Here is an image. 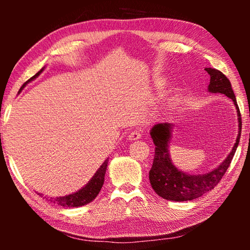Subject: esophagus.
<instances>
[{
  "mask_svg": "<svg viewBox=\"0 0 250 250\" xmlns=\"http://www.w3.org/2000/svg\"><path fill=\"white\" fill-rule=\"evenodd\" d=\"M141 137H142L141 130H133L131 131L130 134L128 135V139L130 141H133V140H139V139H141Z\"/></svg>",
  "mask_w": 250,
  "mask_h": 250,
  "instance_id": "obj_1",
  "label": "esophagus"
}]
</instances>
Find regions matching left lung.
I'll list each match as a JSON object with an SVG mask.
<instances>
[{
	"label": "left lung",
	"mask_w": 250,
	"mask_h": 250,
	"mask_svg": "<svg viewBox=\"0 0 250 250\" xmlns=\"http://www.w3.org/2000/svg\"><path fill=\"white\" fill-rule=\"evenodd\" d=\"M205 70L210 76L208 91L214 92V94L219 92L234 101L237 112H238L239 122L237 140L229 155L214 171L206 173V174L188 175L177 170L172 164L170 156H168L167 146L171 137V125L167 124H159L154 125L151 130V138L153 139L155 151L153 166L149 172V179L155 193L166 200L176 202L192 201L213 189L222 180L227 168L229 167L237 146H238L240 132H242V116H240L239 108L236 103L234 90L231 89V83L222 71L215 68H205Z\"/></svg>",
	"instance_id": "1"
}]
</instances>
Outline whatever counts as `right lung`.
Masks as SVG:
<instances>
[{
	"mask_svg": "<svg viewBox=\"0 0 250 250\" xmlns=\"http://www.w3.org/2000/svg\"><path fill=\"white\" fill-rule=\"evenodd\" d=\"M43 69H41L39 73L36 75H34L32 78H29L26 83H25L22 88H24L25 84H26L28 82L35 79L37 76H39ZM108 159L104 161L103 163V166L99 167V170L96 172V174L94 177L89 181L84 188L82 189H79L78 192H76L74 194H70V195L67 196H61V197H50V202L54 203V204H57L59 206L62 207H78V206H83L86 205L88 203H90L91 201H94L96 196L98 195L101 188L104 185V174H105V170H107V166H108Z\"/></svg>",
	"mask_w": 250,
	"mask_h": 250,
	"instance_id": "obj_1",
	"label": "right lung"
}]
</instances>
